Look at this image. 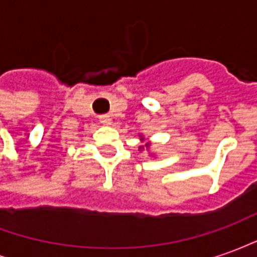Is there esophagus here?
<instances>
[{
    "label": "esophagus",
    "mask_w": 257,
    "mask_h": 257,
    "mask_svg": "<svg viewBox=\"0 0 257 257\" xmlns=\"http://www.w3.org/2000/svg\"><path fill=\"white\" fill-rule=\"evenodd\" d=\"M99 121H100L103 125H110V123H111V118H110V115H107V114H103V115L99 117Z\"/></svg>",
    "instance_id": "esophagus-1"
}]
</instances>
